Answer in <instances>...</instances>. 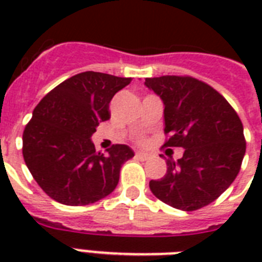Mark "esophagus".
Returning <instances> with one entry per match:
<instances>
[{
	"label": "esophagus",
	"mask_w": 262,
	"mask_h": 262,
	"mask_svg": "<svg viewBox=\"0 0 262 262\" xmlns=\"http://www.w3.org/2000/svg\"><path fill=\"white\" fill-rule=\"evenodd\" d=\"M136 158L140 160H147L148 159V155L145 152H136Z\"/></svg>",
	"instance_id": "34e87169"
}]
</instances>
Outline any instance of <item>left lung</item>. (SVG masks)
<instances>
[{
	"label": "left lung",
	"instance_id": "obj_1",
	"mask_svg": "<svg viewBox=\"0 0 262 262\" xmlns=\"http://www.w3.org/2000/svg\"><path fill=\"white\" fill-rule=\"evenodd\" d=\"M164 104L166 147L183 156L167 160L163 178L149 182L154 194L181 211H195L215 201L234 182L246 152L244 125L216 90L189 76L145 79Z\"/></svg>",
	"mask_w": 262,
	"mask_h": 262
}]
</instances>
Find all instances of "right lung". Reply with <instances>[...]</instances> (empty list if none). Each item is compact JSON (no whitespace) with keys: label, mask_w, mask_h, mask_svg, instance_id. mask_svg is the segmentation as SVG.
<instances>
[{"label":"right lung","mask_w":262,"mask_h":262,"mask_svg":"<svg viewBox=\"0 0 262 262\" xmlns=\"http://www.w3.org/2000/svg\"><path fill=\"white\" fill-rule=\"evenodd\" d=\"M130 77L83 72L65 80L39 102L23 133L27 167L49 197L65 205H88L118 185L119 171L135 156L115 144L96 152L92 135L110 119L108 103Z\"/></svg>","instance_id":"right-lung-1"}]
</instances>
